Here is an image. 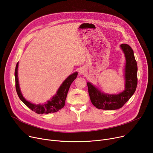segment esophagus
I'll return each instance as SVG.
<instances>
[{
    "mask_svg": "<svg viewBox=\"0 0 153 153\" xmlns=\"http://www.w3.org/2000/svg\"><path fill=\"white\" fill-rule=\"evenodd\" d=\"M86 73V69L85 68H81L79 70V74H82V75H84Z\"/></svg>",
    "mask_w": 153,
    "mask_h": 153,
    "instance_id": "esophagus-1",
    "label": "esophagus"
}]
</instances>
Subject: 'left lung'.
Segmentation results:
<instances>
[{
  "label": "left lung",
  "mask_w": 153,
  "mask_h": 153,
  "mask_svg": "<svg viewBox=\"0 0 153 153\" xmlns=\"http://www.w3.org/2000/svg\"><path fill=\"white\" fill-rule=\"evenodd\" d=\"M120 47L126 58L125 90L118 94H106L100 92L91 83H87L91 102L99 109L111 110L122 108L131 97L137 87L138 67L133 50L127 44H122Z\"/></svg>",
  "instance_id": "left-lung-1"
}]
</instances>
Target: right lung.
Segmentation results:
<instances>
[{
	"instance_id": "right-lung-1",
	"label": "right lung",
	"mask_w": 153,
	"mask_h": 153,
	"mask_svg": "<svg viewBox=\"0 0 153 153\" xmlns=\"http://www.w3.org/2000/svg\"><path fill=\"white\" fill-rule=\"evenodd\" d=\"M18 66L19 62H17L16 65L15 70V88L17 93L18 94L19 97L20 99L25 104V105L30 108L32 111H35V113L38 114H48L51 113H54V112L58 111L59 110L61 109L64 107L65 105L66 99L67 97V94L69 87L72 82H73L76 79L77 76V72H74V73L70 75L66 80L64 81L61 85L59 87V89L56 92V95L53 96L51 99V100H49L47 102V103L45 104H33L28 101H27L25 98L23 97V95L21 93L19 79H18Z\"/></svg>"
}]
</instances>
